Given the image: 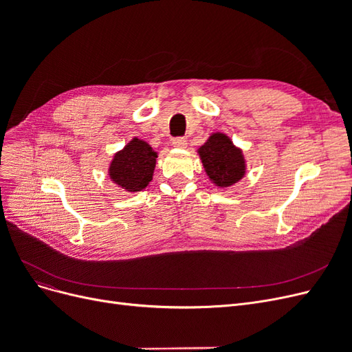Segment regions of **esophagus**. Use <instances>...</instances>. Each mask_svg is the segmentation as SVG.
I'll use <instances>...</instances> for the list:
<instances>
[{
	"instance_id": "34e87169",
	"label": "esophagus",
	"mask_w": 352,
	"mask_h": 352,
	"mask_svg": "<svg viewBox=\"0 0 352 352\" xmlns=\"http://www.w3.org/2000/svg\"><path fill=\"white\" fill-rule=\"evenodd\" d=\"M172 144H173V146H176V148H186L188 141H186V138H184V136H177V138H175Z\"/></svg>"
}]
</instances>
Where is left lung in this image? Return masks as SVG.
I'll return each mask as SVG.
<instances>
[{
    "mask_svg": "<svg viewBox=\"0 0 352 352\" xmlns=\"http://www.w3.org/2000/svg\"><path fill=\"white\" fill-rule=\"evenodd\" d=\"M198 153L206 173L217 186H230L243 177L245 162L242 153L226 135H211Z\"/></svg>",
    "mask_w": 352,
    "mask_h": 352,
    "instance_id": "1",
    "label": "left lung"
}]
</instances>
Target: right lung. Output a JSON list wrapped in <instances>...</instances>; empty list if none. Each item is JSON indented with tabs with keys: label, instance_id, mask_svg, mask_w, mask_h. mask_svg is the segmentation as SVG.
<instances>
[{
	"label": "right lung",
	"instance_id": "right-lung-1",
	"mask_svg": "<svg viewBox=\"0 0 352 352\" xmlns=\"http://www.w3.org/2000/svg\"><path fill=\"white\" fill-rule=\"evenodd\" d=\"M157 153L146 142L135 138L117 153L110 166V177L119 186L135 192L151 182Z\"/></svg>",
	"mask_w": 352,
	"mask_h": 352
}]
</instances>
